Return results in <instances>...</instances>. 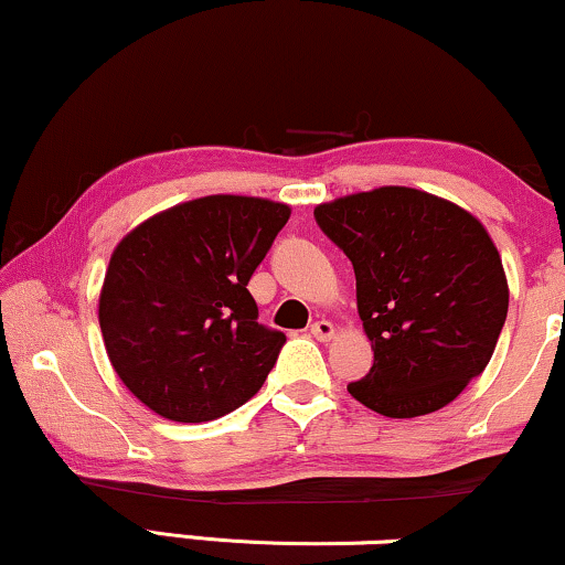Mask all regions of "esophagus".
Wrapping results in <instances>:
<instances>
[{
	"label": "esophagus",
	"instance_id": "obj_1",
	"mask_svg": "<svg viewBox=\"0 0 565 565\" xmlns=\"http://www.w3.org/2000/svg\"><path fill=\"white\" fill-rule=\"evenodd\" d=\"M311 334L317 337L319 342H329L334 337V324L332 321L321 319V321H317V324H311Z\"/></svg>",
	"mask_w": 565,
	"mask_h": 565
}]
</instances>
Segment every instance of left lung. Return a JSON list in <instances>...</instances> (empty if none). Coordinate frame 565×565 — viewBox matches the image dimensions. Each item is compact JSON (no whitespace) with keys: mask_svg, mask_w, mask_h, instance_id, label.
<instances>
[{"mask_svg":"<svg viewBox=\"0 0 565 565\" xmlns=\"http://www.w3.org/2000/svg\"><path fill=\"white\" fill-rule=\"evenodd\" d=\"M355 269L369 376L348 392L373 413L417 417L459 397L493 358L509 311L501 254L472 212L409 186L313 210Z\"/></svg>","mask_w":565,"mask_h":565,"instance_id":"8db88e82","label":"left lung"}]
</instances>
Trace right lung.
Masks as SVG:
<instances>
[{
  "mask_svg": "<svg viewBox=\"0 0 565 565\" xmlns=\"http://www.w3.org/2000/svg\"><path fill=\"white\" fill-rule=\"evenodd\" d=\"M290 207L210 194L173 204L116 244L98 321L116 376L152 413L207 423L254 397L285 334L246 290Z\"/></svg>",
  "mask_w": 565,
  "mask_h": 565,
  "instance_id": "1",
  "label": "right lung"
}]
</instances>
